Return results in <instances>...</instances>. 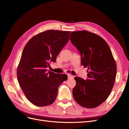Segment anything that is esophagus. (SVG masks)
I'll return each mask as SVG.
<instances>
[{"label": "esophagus", "instance_id": "obj_1", "mask_svg": "<svg viewBox=\"0 0 129 129\" xmlns=\"http://www.w3.org/2000/svg\"><path fill=\"white\" fill-rule=\"evenodd\" d=\"M68 79H72V78H73V76L72 75H71V74H68Z\"/></svg>", "mask_w": 129, "mask_h": 129}]
</instances>
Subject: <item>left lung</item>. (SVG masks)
<instances>
[{
	"label": "left lung",
	"mask_w": 129,
	"mask_h": 129,
	"mask_svg": "<svg viewBox=\"0 0 129 129\" xmlns=\"http://www.w3.org/2000/svg\"><path fill=\"white\" fill-rule=\"evenodd\" d=\"M70 40L80 52L81 64L88 68V79L74 77V100L81 106L94 108L110 95L116 79L117 66L109 45L102 38L87 30L72 32Z\"/></svg>",
	"instance_id": "1"
}]
</instances>
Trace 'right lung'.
Instances as JSON below:
<instances>
[{
	"label": "right lung",
	"mask_w": 129,
	"mask_h": 129,
	"mask_svg": "<svg viewBox=\"0 0 129 129\" xmlns=\"http://www.w3.org/2000/svg\"><path fill=\"white\" fill-rule=\"evenodd\" d=\"M69 31L47 30L37 34L27 43L17 69V79L24 95L38 107L52 104L59 85L67 80L65 74L47 72L50 62L56 57L69 40Z\"/></svg>",
	"instance_id": "obj_1"
}]
</instances>
